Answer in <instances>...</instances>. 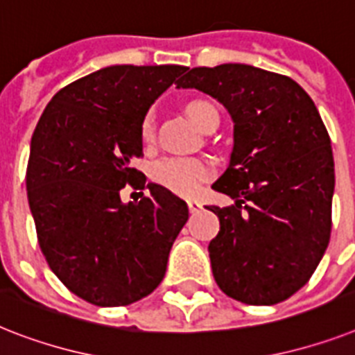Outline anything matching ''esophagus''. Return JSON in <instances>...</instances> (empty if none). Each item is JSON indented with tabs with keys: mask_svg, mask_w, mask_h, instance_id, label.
<instances>
[{
	"mask_svg": "<svg viewBox=\"0 0 355 355\" xmlns=\"http://www.w3.org/2000/svg\"><path fill=\"white\" fill-rule=\"evenodd\" d=\"M187 207H189V211L191 213H198L202 209V204L198 202V200H187Z\"/></svg>",
	"mask_w": 355,
	"mask_h": 355,
	"instance_id": "esophagus-1",
	"label": "esophagus"
}]
</instances>
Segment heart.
<instances>
[{"label":"heart","instance_id":"b5f03b06","mask_svg":"<svg viewBox=\"0 0 355 355\" xmlns=\"http://www.w3.org/2000/svg\"><path fill=\"white\" fill-rule=\"evenodd\" d=\"M186 114L202 131H206L211 125L213 120H218L215 107L204 100H193V102L187 103ZM140 138L146 146H151L155 142V118H153V114H148L142 120ZM211 166L202 158L164 157L155 160L149 168V177H151L153 182L175 193V195H182V197H193L200 189V186L211 178Z\"/></svg>","mask_w":355,"mask_h":355}]
</instances>
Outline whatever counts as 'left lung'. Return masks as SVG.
<instances>
[{"mask_svg":"<svg viewBox=\"0 0 355 355\" xmlns=\"http://www.w3.org/2000/svg\"><path fill=\"white\" fill-rule=\"evenodd\" d=\"M177 87L209 94L233 120L230 166L211 187L235 206H207L220 220L207 246L213 277L235 301L277 304L306 284L330 241L336 175L318 107L292 78L244 63L195 67Z\"/></svg>","mask_w":355,"mask_h":355,"instance_id":"1","label":"left lung"}]
</instances>
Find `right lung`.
<instances>
[{
    "label": "right lung",
    "mask_w": 355,
    "mask_h": 355,
    "mask_svg": "<svg viewBox=\"0 0 355 355\" xmlns=\"http://www.w3.org/2000/svg\"><path fill=\"white\" fill-rule=\"evenodd\" d=\"M180 65H111L60 89L43 111L27 166L37 243L65 286L96 306H125L166 275L189 211L158 184L123 204L120 189L146 187L131 166L140 125Z\"/></svg>",
    "instance_id": "right-lung-1"
}]
</instances>
